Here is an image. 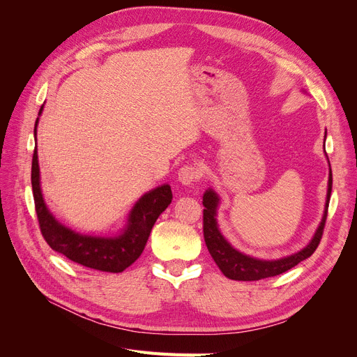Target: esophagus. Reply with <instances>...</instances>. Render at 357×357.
<instances>
[{"instance_id":"34e87169","label":"esophagus","mask_w":357,"mask_h":357,"mask_svg":"<svg viewBox=\"0 0 357 357\" xmlns=\"http://www.w3.org/2000/svg\"><path fill=\"white\" fill-rule=\"evenodd\" d=\"M201 177H202V169L195 165H185L178 171V181L185 186L193 185V183L198 181Z\"/></svg>"}]
</instances>
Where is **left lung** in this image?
<instances>
[{
	"label": "left lung",
	"instance_id": "1",
	"mask_svg": "<svg viewBox=\"0 0 357 357\" xmlns=\"http://www.w3.org/2000/svg\"><path fill=\"white\" fill-rule=\"evenodd\" d=\"M332 192V171L329 174V188H328V201H326V211L323 214V220L317 228V232L312 236L311 243L302 248L301 252L278 259V261H259V259L248 257L235 248L229 245L222 234L218 229V223H215V210H218L219 198L215 193L210 189L204 193L202 205H204V240L207 244L208 252L214 262L218 264L220 271L231 280H238V282H255V280H262L268 277H274L278 274H283L294 268L299 262L305 261L320 244L323 236V229H325L326 218H328V207Z\"/></svg>",
	"mask_w": 357,
	"mask_h": 357
}]
</instances>
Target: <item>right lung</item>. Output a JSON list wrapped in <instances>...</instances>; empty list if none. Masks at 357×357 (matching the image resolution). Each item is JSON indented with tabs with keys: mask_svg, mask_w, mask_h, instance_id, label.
<instances>
[{
	"mask_svg": "<svg viewBox=\"0 0 357 357\" xmlns=\"http://www.w3.org/2000/svg\"><path fill=\"white\" fill-rule=\"evenodd\" d=\"M31 185L38 226L46 243L55 252L68 257L70 261L105 273H122L123 269L137 261L144 250L149 235L152 232L159 214L168 207L172 199L171 188L168 185L156 188L146 193L135 204L131 215H129V225L125 234L117 238H95V236L75 234L62 226L46 208L40 190L37 147L32 155Z\"/></svg>",
	"mask_w": 357,
	"mask_h": 357,
	"instance_id": "add662e5",
	"label": "right lung"
}]
</instances>
